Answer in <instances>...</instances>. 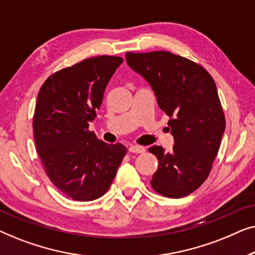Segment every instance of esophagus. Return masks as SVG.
<instances>
[{"instance_id":"esophagus-1","label":"esophagus","mask_w":255,"mask_h":255,"mask_svg":"<svg viewBox=\"0 0 255 255\" xmlns=\"http://www.w3.org/2000/svg\"><path fill=\"white\" fill-rule=\"evenodd\" d=\"M128 151L132 152V153H144L146 149H145V147H142V146L131 145L130 147H128Z\"/></svg>"}]
</instances>
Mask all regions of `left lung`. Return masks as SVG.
<instances>
[{"mask_svg":"<svg viewBox=\"0 0 255 255\" xmlns=\"http://www.w3.org/2000/svg\"><path fill=\"white\" fill-rule=\"evenodd\" d=\"M125 58L152 87L159 108L170 117L173 151L148 148L159 160L151 186L163 196H187L207 180L225 131L214 79L196 62L167 51L128 52Z\"/></svg>","mask_w":255,"mask_h":255,"instance_id":"left-lung-1","label":"left lung"}]
</instances>
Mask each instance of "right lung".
Returning <instances> with one entry per match:
<instances>
[{
    "label": "right lung",
    "instance_id": "1",
    "mask_svg": "<svg viewBox=\"0 0 255 255\" xmlns=\"http://www.w3.org/2000/svg\"><path fill=\"white\" fill-rule=\"evenodd\" d=\"M121 57L101 55L52 74L38 94L33 134L51 182L74 201L103 196L115 179L127 147L107 144L90 132L108 82Z\"/></svg>",
    "mask_w": 255,
    "mask_h": 255
}]
</instances>
